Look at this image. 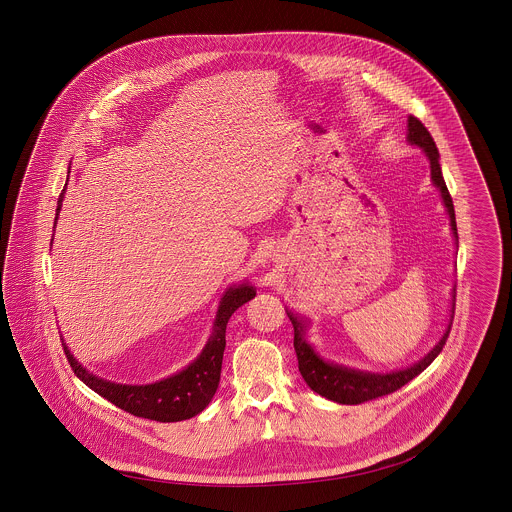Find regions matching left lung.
I'll use <instances>...</instances> for the list:
<instances>
[{"label": "left lung", "mask_w": 512, "mask_h": 512, "mask_svg": "<svg viewBox=\"0 0 512 512\" xmlns=\"http://www.w3.org/2000/svg\"><path fill=\"white\" fill-rule=\"evenodd\" d=\"M406 140L410 146L420 147L428 161H430V171H432V183L434 187H438L441 193V201L443 207L447 211L449 217V226H451V234L455 238V246L459 244L457 240V224H455V211H453V201L449 197L447 185L443 181L441 175V165H439V151L436 147L434 138L430 136V132L426 130V126L410 116L408 118V134ZM453 309H455V290L451 297V315L447 321V327L441 335L438 343L432 347L430 353H426L418 363L400 368V370H390V372H368V370H359V368H351V366L337 365V363H329L325 361L315 349L313 345L305 339L309 321L295 315L292 311H288V317L293 325V349L297 355V363H299V372L305 380V384L321 394L327 400H333L337 404H361L366 400H374L378 396H386L396 392L398 388H402L404 384H408L412 378H416L422 370H426L428 366L434 363V359L438 357L447 341L449 329H451V321H453Z\"/></svg>", "instance_id": "left-lung-1"}]
</instances>
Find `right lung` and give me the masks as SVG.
Segmentation results:
<instances>
[{"mask_svg": "<svg viewBox=\"0 0 512 512\" xmlns=\"http://www.w3.org/2000/svg\"><path fill=\"white\" fill-rule=\"evenodd\" d=\"M65 191L59 197L57 203V217L55 226L59 220V213L63 207ZM256 295V290L242 282L238 286H230L220 297L217 317L213 323V333L199 353V357L185 366L183 370L161 378L151 384H120L112 380H104L92 372H88L84 366L74 359L69 347H65V355L73 366L74 374L96 394L112 402L114 406L138 416L155 422H181L189 420L197 414H201L209 402L213 400L217 388H219L220 368H222V355L226 347V323L230 315L250 301Z\"/></svg>", "mask_w": 512, "mask_h": 512, "instance_id": "1", "label": "right lung"}]
</instances>
